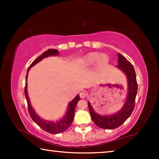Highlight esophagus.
I'll return each instance as SVG.
<instances>
[{
    "instance_id": "esophagus-1",
    "label": "esophagus",
    "mask_w": 159,
    "mask_h": 159,
    "mask_svg": "<svg viewBox=\"0 0 159 159\" xmlns=\"http://www.w3.org/2000/svg\"><path fill=\"white\" fill-rule=\"evenodd\" d=\"M80 98H82V99H83V98H85L86 96H87V93H86L85 91H81V92L80 93Z\"/></svg>"
}]
</instances>
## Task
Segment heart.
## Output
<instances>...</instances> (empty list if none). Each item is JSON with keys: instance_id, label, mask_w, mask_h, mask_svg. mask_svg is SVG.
<instances>
[{"instance_id": "heart-1", "label": "heart", "mask_w": 159, "mask_h": 159, "mask_svg": "<svg viewBox=\"0 0 159 159\" xmlns=\"http://www.w3.org/2000/svg\"><path fill=\"white\" fill-rule=\"evenodd\" d=\"M98 59V61L100 64H104L107 62L108 61V57L105 55H102L99 56L98 53L93 52L88 54L85 57L83 58V64L85 65H90L93 64L95 61Z\"/></svg>"}]
</instances>
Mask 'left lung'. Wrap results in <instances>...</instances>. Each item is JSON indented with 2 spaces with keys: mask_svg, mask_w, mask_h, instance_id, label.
I'll list each match as a JSON object with an SVG mask.
<instances>
[{
  "mask_svg": "<svg viewBox=\"0 0 159 159\" xmlns=\"http://www.w3.org/2000/svg\"><path fill=\"white\" fill-rule=\"evenodd\" d=\"M118 65L117 67L125 74L128 83V97L123 109L114 115L100 116L94 111L90 102H88L90 114L93 122L98 127L103 129H114L121 125L131 115L135 104L136 95L138 93V83L134 67L130 61L120 53L118 54Z\"/></svg>",
  "mask_w": 159,
  "mask_h": 159,
  "instance_id": "8db88e82",
  "label": "left lung"
}]
</instances>
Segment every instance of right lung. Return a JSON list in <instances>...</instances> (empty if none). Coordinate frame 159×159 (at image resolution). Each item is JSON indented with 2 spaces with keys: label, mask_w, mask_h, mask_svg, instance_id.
<instances>
[{
  "label": "right lung",
  "mask_w": 159,
  "mask_h": 159,
  "mask_svg": "<svg viewBox=\"0 0 159 159\" xmlns=\"http://www.w3.org/2000/svg\"><path fill=\"white\" fill-rule=\"evenodd\" d=\"M59 54V51L55 49H49L47 51H45V52L42 54V55H40L39 57L36 59L31 64V65L29 66V69L27 70V73H26V83H25V95L26 99V102H27V105H28V111L29 114L30 115L32 120L36 123V124L39 126L40 128H41L43 130L48 132V133L51 134H58L63 133V132L67 130L70 125H71L72 122H73L74 117V112H75V108L78 103V102L79 101L80 97L78 95L76 98H75L73 100L70 102L69 104L68 110L66 115L64 116V117L58 121H47V120H43L42 118H40L38 116L36 112L34 111V109L32 108L31 105L30 101H29V96L27 94V83H26V79H27L28 76V71L30 69L31 67L33 66L35 64L39 62L40 61H41L45 57H47L48 56L51 55H57Z\"/></svg>",
  "instance_id": "1"
}]
</instances>
